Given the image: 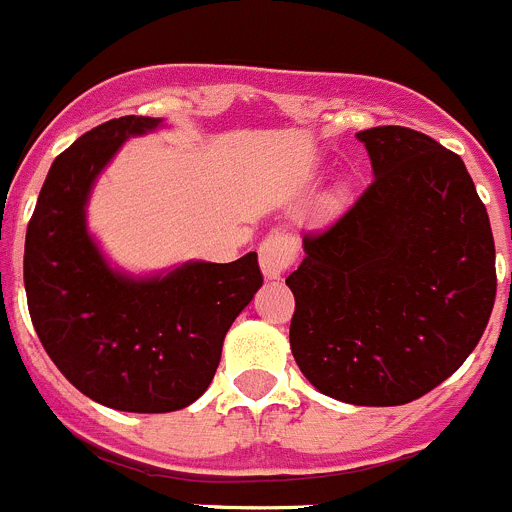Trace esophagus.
<instances>
[{"label":"esophagus","instance_id":"34e87169","mask_svg":"<svg viewBox=\"0 0 512 512\" xmlns=\"http://www.w3.org/2000/svg\"><path fill=\"white\" fill-rule=\"evenodd\" d=\"M294 259H297V243L284 231H274L271 236H266L259 248L261 271L266 279H281V274L294 264Z\"/></svg>","mask_w":512,"mask_h":512}]
</instances>
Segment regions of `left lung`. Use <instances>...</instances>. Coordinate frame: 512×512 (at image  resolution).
Segmentation results:
<instances>
[{"mask_svg": "<svg viewBox=\"0 0 512 512\" xmlns=\"http://www.w3.org/2000/svg\"><path fill=\"white\" fill-rule=\"evenodd\" d=\"M375 180L302 238L287 276L289 345L325 396L355 406L421 398L477 348L495 304V241L470 172L406 126L358 134Z\"/></svg>", "mask_w": 512, "mask_h": 512, "instance_id": "left-lung-1", "label": "left lung"}]
</instances>
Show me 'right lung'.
Here are the masks:
<instances>
[{
	"label": "right lung",
	"instance_id": "1",
	"mask_svg": "<svg viewBox=\"0 0 512 512\" xmlns=\"http://www.w3.org/2000/svg\"><path fill=\"white\" fill-rule=\"evenodd\" d=\"M162 119L121 116L55 157L25 238L32 325L60 373L116 411L167 414L208 391L225 332L264 284L259 256L185 261L162 274L114 269L88 231L86 208L129 137Z\"/></svg>",
	"mask_w": 512,
	"mask_h": 512
}]
</instances>
